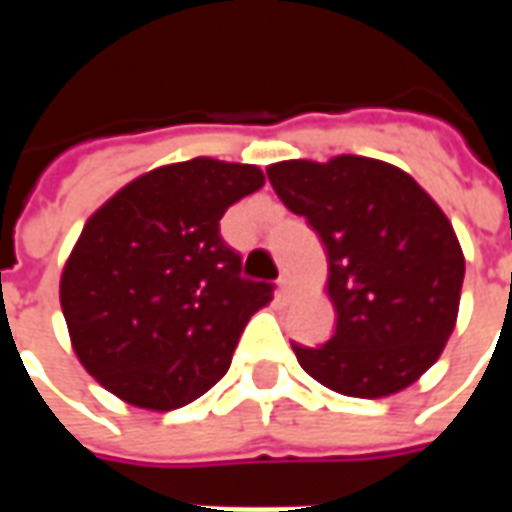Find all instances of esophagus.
<instances>
[{"mask_svg":"<svg viewBox=\"0 0 512 512\" xmlns=\"http://www.w3.org/2000/svg\"><path fill=\"white\" fill-rule=\"evenodd\" d=\"M279 296H282V299H290V296H293V282H290V277H279Z\"/></svg>","mask_w":512,"mask_h":512,"instance_id":"34e87169","label":"esophagus"}]
</instances>
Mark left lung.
<instances>
[{
    "label": "left lung",
    "mask_w": 512,
    "mask_h": 512,
    "mask_svg": "<svg viewBox=\"0 0 512 512\" xmlns=\"http://www.w3.org/2000/svg\"><path fill=\"white\" fill-rule=\"evenodd\" d=\"M266 172L321 235L329 263L337 329L321 348L293 345L299 365L365 400L414 384L458 321L466 260L450 219L408 172L378 158H290Z\"/></svg>",
    "instance_id": "8db88e82"
}]
</instances>
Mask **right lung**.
<instances>
[{"mask_svg":"<svg viewBox=\"0 0 512 512\" xmlns=\"http://www.w3.org/2000/svg\"><path fill=\"white\" fill-rule=\"evenodd\" d=\"M263 183L255 164L200 156L139 175L87 219L60 304L79 362L112 395L172 411L230 370L274 288L241 277L219 219Z\"/></svg>","mask_w":512,"mask_h":512,"instance_id":"1","label":"right lung"}]
</instances>
